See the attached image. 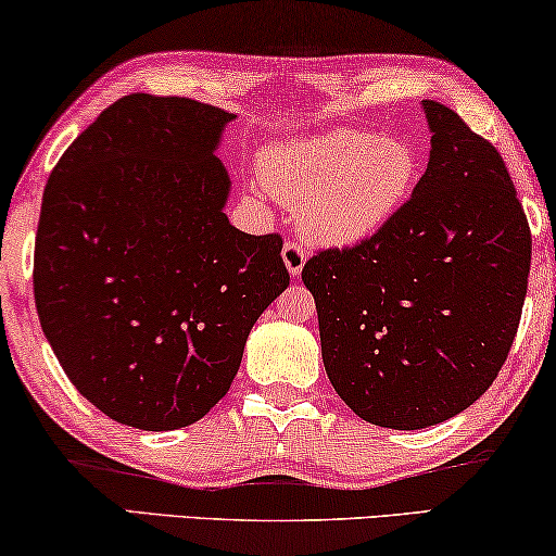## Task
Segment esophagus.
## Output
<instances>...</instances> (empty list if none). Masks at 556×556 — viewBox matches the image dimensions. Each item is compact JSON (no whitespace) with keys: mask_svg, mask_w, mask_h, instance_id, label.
I'll return each mask as SVG.
<instances>
[{"mask_svg":"<svg viewBox=\"0 0 556 556\" xmlns=\"http://www.w3.org/2000/svg\"><path fill=\"white\" fill-rule=\"evenodd\" d=\"M281 260H285L289 275L300 277L304 262H307V252H304L302 244H296V241H287L285 249H281Z\"/></svg>","mask_w":556,"mask_h":556,"instance_id":"obj_1","label":"esophagus"}]
</instances>
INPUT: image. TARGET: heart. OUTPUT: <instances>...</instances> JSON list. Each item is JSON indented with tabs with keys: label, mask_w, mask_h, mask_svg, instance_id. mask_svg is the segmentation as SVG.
<instances>
[{
	"label": "heart",
	"mask_w": 556,
	"mask_h": 556,
	"mask_svg": "<svg viewBox=\"0 0 556 556\" xmlns=\"http://www.w3.org/2000/svg\"><path fill=\"white\" fill-rule=\"evenodd\" d=\"M271 197L296 208L307 237L350 247L378 233L416 191L420 155L403 136L332 128L260 153Z\"/></svg>",
	"instance_id": "obj_1"
}]
</instances>
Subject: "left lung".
<instances>
[{
    "mask_svg": "<svg viewBox=\"0 0 556 556\" xmlns=\"http://www.w3.org/2000/svg\"><path fill=\"white\" fill-rule=\"evenodd\" d=\"M431 159L370 239L302 269L332 388L367 424L418 431L486 393L521 319L531 231L504 159L424 100Z\"/></svg>",
    "mask_w": 556,
    "mask_h": 556,
    "instance_id": "left-lung-1",
    "label": "left lung"
}]
</instances>
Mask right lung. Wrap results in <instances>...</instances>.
<instances>
[{
  "label": "right lung",
  "instance_id": "right-lung-1",
  "mask_svg": "<svg viewBox=\"0 0 556 556\" xmlns=\"http://www.w3.org/2000/svg\"><path fill=\"white\" fill-rule=\"evenodd\" d=\"M237 115L132 92L62 153L45 186L35 304L83 397L176 431L229 393L249 332L285 292L279 233L239 231L216 159Z\"/></svg>",
  "mask_w": 556,
  "mask_h": 556
}]
</instances>
